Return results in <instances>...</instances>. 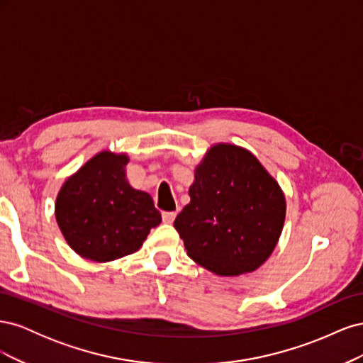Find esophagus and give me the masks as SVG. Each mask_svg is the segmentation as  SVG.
Wrapping results in <instances>:
<instances>
[{
	"label": "esophagus",
	"mask_w": 363,
	"mask_h": 363,
	"mask_svg": "<svg viewBox=\"0 0 363 363\" xmlns=\"http://www.w3.org/2000/svg\"><path fill=\"white\" fill-rule=\"evenodd\" d=\"M175 216H177V212H162L163 223H167V224H171L175 219Z\"/></svg>",
	"instance_id": "esophagus-1"
}]
</instances>
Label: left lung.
<instances>
[{"mask_svg": "<svg viewBox=\"0 0 363 363\" xmlns=\"http://www.w3.org/2000/svg\"><path fill=\"white\" fill-rule=\"evenodd\" d=\"M189 196L174 227L188 256L206 269L218 276L251 272L276 248L286 201L250 151L212 147L195 169Z\"/></svg>", "mask_w": 363, "mask_h": 363, "instance_id": "left-lung-1", "label": "left lung"}]
</instances>
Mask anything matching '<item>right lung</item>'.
<instances>
[{
	"mask_svg": "<svg viewBox=\"0 0 363 363\" xmlns=\"http://www.w3.org/2000/svg\"><path fill=\"white\" fill-rule=\"evenodd\" d=\"M127 162L125 155L103 151L65 182L57 195V224L68 245L84 259L128 256L162 223L151 196L127 182Z\"/></svg>",
	"mask_w": 363,
	"mask_h": 363,
	"instance_id": "1",
	"label": "right lung"
}]
</instances>
